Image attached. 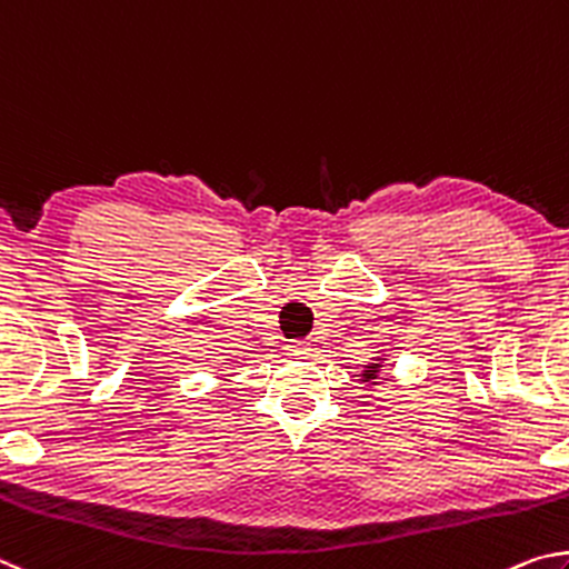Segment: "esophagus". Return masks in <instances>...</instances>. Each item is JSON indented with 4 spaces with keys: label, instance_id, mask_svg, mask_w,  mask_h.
<instances>
[{
    "label": "esophagus",
    "instance_id": "esophagus-1",
    "mask_svg": "<svg viewBox=\"0 0 569 569\" xmlns=\"http://www.w3.org/2000/svg\"><path fill=\"white\" fill-rule=\"evenodd\" d=\"M307 352H310V342H305V340H295L287 345V355H292V357H302Z\"/></svg>",
    "mask_w": 569,
    "mask_h": 569
}]
</instances>
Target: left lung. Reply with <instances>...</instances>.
Returning <instances> with one entry per match:
<instances>
[{"label": "left lung", "mask_w": 569, "mask_h": 569, "mask_svg": "<svg viewBox=\"0 0 569 569\" xmlns=\"http://www.w3.org/2000/svg\"><path fill=\"white\" fill-rule=\"evenodd\" d=\"M377 367H380V365H370V367H367V370H365V380L362 382H370V380H375V372H377Z\"/></svg>", "instance_id": "obj_1"}]
</instances>
